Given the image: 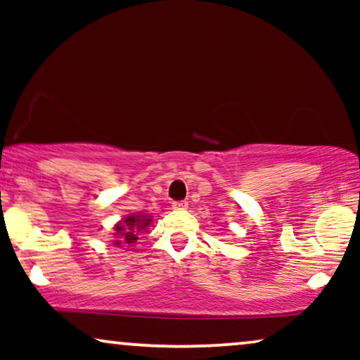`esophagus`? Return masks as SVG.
I'll return each mask as SVG.
<instances>
[{
  "mask_svg": "<svg viewBox=\"0 0 360 360\" xmlns=\"http://www.w3.org/2000/svg\"><path fill=\"white\" fill-rule=\"evenodd\" d=\"M172 206H174V210H186L188 208V201H174Z\"/></svg>",
  "mask_w": 360,
  "mask_h": 360,
  "instance_id": "obj_1",
  "label": "esophagus"
}]
</instances>
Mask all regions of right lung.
<instances>
[{"instance_id":"1","label":"right lung","mask_w":360,"mask_h":360,"mask_svg":"<svg viewBox=\"0 0 360 360\" xmlns=\"http://www.w3.org/2000/svg\"><path fill=\"white\" fill-rule=\"evenodd\" d=\"M150 218L144 214H131L126 219H122L120 224H116L115 231L121 236V239L126 244H134L137 240V234L142 229H146L150 224ZM116 244H121V240H116Z\"/></svg>"}]
</instances>
